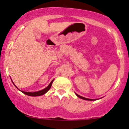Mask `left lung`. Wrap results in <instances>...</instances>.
I'll list each match as a JSON object with an SVG mask.
<instances>
[{
	"label": "left lung",
	"mask_w": 129,
	"mask_h": 129,
	"mask_svg": "<svg viewBox=\"0 0 129 129\" xmlns=\"http://www.w3.org/2000/svg\"><path fill=\"white\" fill-rule=\"evenodd\" d=\"M76 95L78 96V97H79V98L82 99H84V100H86V101H93V100H92V99H87V98H85V97H82V96L79 95L77 94V93H76Z\"/></svg>",
	"instance_id": "1"
}]
</instances>
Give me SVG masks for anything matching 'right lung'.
<instances>
[{"mask_svg":"<svg viewBox=\"0 0 129 129\" xmlns=\"http://www.w3.org/2000/svg\"><path fill=\"white\" fill-rule=\"evenodd\" d=\"M53 81H54V80H53L50 83V84H49V85H48V86L46 88H45V89H44L42 90L38 91V92H24V91H21V92H22V93H24V94L27 95H28V96H32V97H36V96L42 95L45 94V93H46V92H47V91L50 89V87H51V86H52V84Z\"/></svg>","mask_w":129,"mask_h":129,"instance_id":"add662e5","label":"right lung"}]
</instances>
